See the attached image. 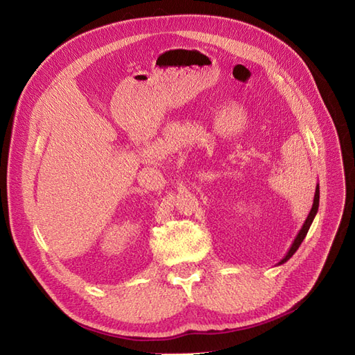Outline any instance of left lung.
<instances>
[{
  "label": "left lung",
  "instance_id": "8db88e82",
  "mask_svg": "<svg viewBox=\"0 0 355 355\" xmlns=\"http://www.w3.org/2000/svg\"><path fill=\"white\" fill-rule=\"evenodd\" d=\"M318 204H320V187L317 185L315 194H314V202H313V207H311V211H309V214H308V218L305 219V222H304V225H302V228H300V231L297 232L295 241L292 243V245H290L288 252L286 253V256L283 257V259H282L280 262H278V265H282V263L287 262V261L290 259V257H292V256L295 254V252L299 249L300 243H302L304 239L306 237V234H308V230H309V227H311V223H313V220H314V218H315V214H317V211H318Z\"/></svg>",
  "mask_w": 355,
  "mask_h": 355
}]
</instances>
